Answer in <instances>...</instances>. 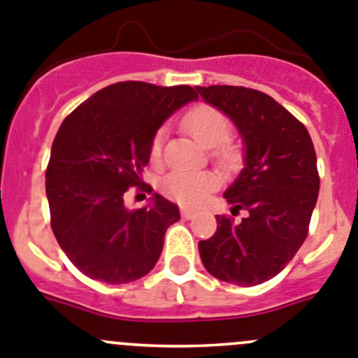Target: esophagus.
<instances>
[{
	"mask_svg": "<svg viewBox=\"0 0 358 358\" xmlns=\"http://www.w3.org/2000/svg\"><path fill=\"white\" fill-rule=\"evenodd\" d=\"M193 215H195V211H193V209H189V208H181V216H182V218L189 220Z\"/></svg>",
	"mask_w": 358,
	"mask_h": 358,
	"instance_id": "esophagus-1",
	"label": "esophagus"
}]
</instances>
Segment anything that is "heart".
I'll return each instance as SVG.
<instances>
[{
    "label": "heart",
    "mask_w": 358,
    "mask_h": 358,
    "mask_svg": "<svg viewBox=\"0 0 358 358\" xmlns=\"http://www.w3.org/2000/svg\"><path fill=\"white\" fill-rule=\"evenodd\" d=\"M182 127L196 142L204 147H218L216 156L222 163H231L234 152L225 140L231 134V120L218 108L209 104H196L182 117ZM163 147V133L156 134L150 145L152 159H159ZM218 186L213 172H173L165 177L162 188L165 195L185 206H199L208 199L209 193Z\"/></svg>",
    "instance_id": "b5f03b06"
}]
</instances>
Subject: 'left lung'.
Masks as SVG:
<instances>
[{"instance_id": "8db88e82", "label": "left lung", "mask_w": 358, "mask_h": 358, "mask_svg": "<svg viewBox=\"0 0 358 358\" xmlns=\"http://www.w3.org/2000/svg\"><path fill=\"white\" fill-rule=\"evenodd\" d=\"M227 115L243 140L245 166L224 196L241 222L216 216L213 238L199 241L206 270L238 286H257L286 268L306 241L320 193L309 131L273 97L231 85L195 87Z\"/></svg>"}]
</instances>
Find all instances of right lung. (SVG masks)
I'll use <instances>...</instances> for the list:
<instances>
[{"mask_svg":"<svg viewBox=\"0 0 358 358\" xmlns=\"http://www.w3.org/2000/svg\"><path fill=\"white\" fill-rule=\"evenodd\" d=\"M196 101L195 88L122 81L96 92L62 122L51 147L45 195L58 245L83 275L127 284L149 273L179 208L152 193L129 211L124 193L142 186L157 129Z\"/></svg>","mask_w":358,"mask_h":358,"instance_id":"right-lung-1","label":"right lung"}]
</instances>
